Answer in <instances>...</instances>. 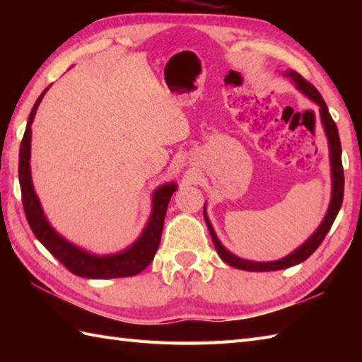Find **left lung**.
<instances>
[{"label": "left lung", "mask_w": 362, "mask_h": 362, "mask_svg": "<svg viewBox=\"0 0 362 362\" xmlns=\"http://www.w3.org/2000/svg\"><path fill=\"white\" fill-rule=\"evenodd\" d=\"M283 76L289 78L298 91H302L306 98L311 99L313 103H316L319 105L320 122H322V127L325 130V135L328 140V149H329V166H332V199H329V205H328L325 218L322 219L320 226L316 228V232H314L308 240L300 245V247H297L294 252H291L289 255L276 261H250V259H244L233 255V253L227 250L224 245H222V243L218 240L216 232H214L211 222L209 216H206V205H204V219L206 222V227H209L213 244L214 247H216V252L221 257V259L228 266L243 269V271H249V272L280 271V269H286V267L302 263V261L311 257L314 250H316L320 245V243L324 241V238L329 232V228H332L337 213L341 210L342 199H344V168H342V149H341L339 132H337L336 122L333 121L332 115L328 112V107L324 101V98L320 96L316 87L311 86L308 81H305L298 73L288 70V71H283Z\"/></svg>", "instance_id": "8db88e82"}]
</instances>
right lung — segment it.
<instances>
[{
	"instance_id": "add662e5",
	"label": "right lung",
	"mask_w": 362,
	"mask_h": 362,
	"mask_svg": "<svg viewBox=\"0 0 362 362\" xmlns=\"http://www.w3.org/2000/svg\"><path fill=\"white\" fill-rule=\"evenodd\" d=\"M49 87L43 90L38 96L33 110H30L28 126L23 135L20 146V160H18V179L21 188L23 209L26 213V219L29 227L33 230L35 238L40 241L46 249L49 250L52 257H56L68 271L74 275L83 276V279H119V276H132L144 271L151 264L156 257L158 244L163 232L165 216L168 210L169 199L177 189V183L169 182L160 185L152 193V211L148 219V224L143 228L141 235L136 238L134 244L127 249L110 255H95L70 243L62 235H59L52 228L49 221L46 219L42 204L38 201L35 189L33 185V177H30V124H33L35 112L40 105L42 99Z\"/></svg>"
}]
</instances>
